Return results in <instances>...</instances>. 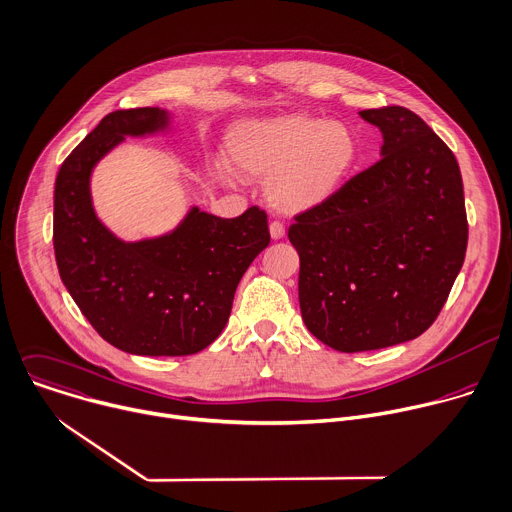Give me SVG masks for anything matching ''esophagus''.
Returning a JSON list of instances; mask_svg holds the SVG:
<instances>
[{
  "instance_id": "obj_1",
  "label": "esophagus",
  "mask_w": 512,
  "mask_h": 512,
  "mask_svg": "<svg viewBox=\"0 0 512 512\" xmlns=\"http://www.w3.org/2000/svg\"><path fill=\"white\" fill-rule=\"evenodd\" d=\"M286 236V228H284V224H280V222H272L270 224V238L272 240H282Z\"/></svg>"
}]
</instances>
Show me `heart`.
<instances>
[{
  "label": "heart",
  "instance_id": "heart-1",
  "mask_svg": "<svg viewBox=\"0 0 512 512\" xmlns=\"http://www.w3.org/2000/svg\"><path fill=\"white\" fill-rule=\"evenodd\" d=\"M357 153L347 125L311 115L250 119L228 133L232 167L242 177L266 179V199L284 216L313 212L327 203L349 177ZM235 172L230 167L222 171L228 181H238Z\"/></svg>",
  "mask_w": 512,
  "mask_h": 512
}]
</instances>
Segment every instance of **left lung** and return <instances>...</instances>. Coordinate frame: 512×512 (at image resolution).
<instances>
[{
  "instance_id": "8db88e82",
  "label": "left lung",
  "mask_w": 512,
  "mask_h": 512,
  "mask_svg": "<svg viewBox=\"0 0 512 512\" xmlns=\"http://www.w3.org/2000/svg\"><path fill=\"white\" fill-rule=\"evenodd\" d=\"M359 117L381 131V159L288 228L302 321L343 353L420 337L468 244L462 175L448 145L403 107Z\"/></svg>"
}]
</instances>
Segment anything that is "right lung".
<instances>
[{"mask_svg": "<svg viewBox=\"0 0 512 512\" xmlns=\"http://www.w3.org/2000/svg\"><path fill=\"white\" fill-rule=\"evenodd\" d=\"M167 109L115 111L62 163L54 187V252L60 278L96 333L147 357L193 355L224 331L240 278L268 246L256 206L224 220L191 206L169 232L125 242L94 212L90 177L125 137L171 129Z\"/></svg>", "mask_w": 512, "mask_h": 512, "instance_id": "add662e5", "label": "right lung"}]
</instances>
